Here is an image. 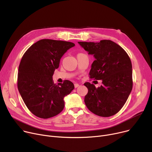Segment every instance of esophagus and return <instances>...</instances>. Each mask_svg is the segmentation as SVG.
I'll return each mask as SVG.
<instances>
[{"label":"esophagus","instance_id":"esophagus-1","mask_svg":"<svg viewBox=\"0 0 152 152\" xmlns=\"http://www.w3.org/2000/svg\"><path fill=\"white\" fill-rule=\"evenodd\" d=\"M79 86V84H77V83H75V88H77V87H78Z\"/></svg>","mask_w":152,"mask_h":152}]
</instances>
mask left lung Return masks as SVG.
Instances as JSON below:
<instances>
[{
  "label": "left lung",
  "mask_w": 152,
  "mask_h": 152,
  "mask_svg": "<svg viewBox=\"0 0 152 152\" xmlns=\"http://www.w3.org/2000/svg\"><path fill=\"white\" fill-rule=\"evenodd\" d=\"M89 54L93 55L90 78L102 80L96 88L90 83L84 102L91 112L102 117L116 114L125 104L132 89V63L123 48L110 40L99 42H78Z\"/></svg>",
  "instance_id": "1"
}]
</instances>
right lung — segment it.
Here are the masks:
<instances>
[{
    "instance_id": "1",
    "label": "right lung",
    "mask_w": 152,
    "mask_h": 152,
    "mask_svg": "<svg viewBox=\"0 0 152 152\" xmlns=\"http://www.w3.org/2000/svg\"><path fill=\"white\" fill-rule=\"evenodd\" d=\"M75 45L70 42L41 39L23 55L18 68V89L25 105L35 116L47 119L63 110L64 97L75 86L68 80L57 85L52 76L62 56Z\"/></svg>"
}]
</instances>
